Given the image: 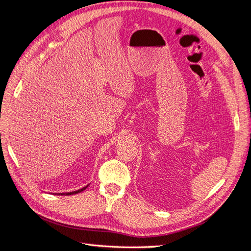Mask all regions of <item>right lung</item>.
<instances>
[{"label":"right lung","mask_w":251,"mask_h":251,"mask_svg":"<svg viewBox=\"0 0 251 251\" xmlns=\"http://www.w3.org/2000/svg\"><path fill=\"white\" fill-rule=\"evenodd\" d=\"M87 187V186H86ZM86 187H83V188H80V189H78V191H76V192H71V193H66V194H60V195H67V196H69V195H74V194H78V193H81L82 191H85L86 189Z\"/></svg>","instance_id":"right-lung-1"}]
</instances>
